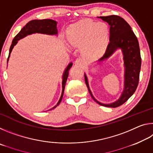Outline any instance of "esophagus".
<instances>
[{
    "instance_id": "obj_1",
    "label": "esophagus",
    "mask_w": 153,
    "mask_h": 153,
    "mask_svg": "<svg viewBox=\"0 0 153 153\" xmlns=\"http://www.w3.org/2000/svg\"><path fill=\"white\" fill-rule=\"evenodd\" d=\"M75 64L77 65H83L85 64V61L84 59L79 58V59H77L76 61H75Z\"/></svg>"
}]
</instances>
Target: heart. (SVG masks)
<instances>
[{
    "label": "heart",
    "mask_w": 153,
    "mask_h": 153,
    "mask_svg": "<svg viewBox=\"0 0 153 153\" xmlns=\"http://www.w3.org/2000/svg\"><path fill=\"white\" fill-rule=\"evenodd\" d=\"M108 27L105 23L84 20L72 26L68 40L72 46H82V53L94 59L104 53L108 43Z\"/></svg>",
    "instance_id": "b5f03b06"
}]
</instances>
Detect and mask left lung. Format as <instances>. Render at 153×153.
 <instances>
[{"mask_svg": "<svg viewBox=\"0 0 153 153\" xmlns=\"http://www.w3.org/2000/svg\"><path fill=\"white\" fill-rule=\"evenodd\" d=\"M108 23L110 26L109 43L107 50L98 61H102L113 55L117 49H121L124 61L123 90L117 100L109 104H104L96 99L92 95L88 85L86 74H84L85 82L91 97L101 106L115 108L123 105L135 92L138 85L140 71L141 67V56L139 43L131 28L123 18L117 15L98 17Z\"/></svg>", "mask_w": 153, "mask_h": 153, "instance_id": "1", "label": "left lung"}]
</instances>
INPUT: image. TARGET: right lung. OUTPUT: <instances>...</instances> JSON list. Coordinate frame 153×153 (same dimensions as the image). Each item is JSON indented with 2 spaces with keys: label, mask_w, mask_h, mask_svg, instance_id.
Masks as SVG:
<instances>
[{
  "label": "right lung",
  "mask_w": 153,
  "mask_h": 153,
  "mask_svg": "<svg viewBox=\"0 0 153 153\" xmlns=\"http://www.w3.org/2000/svg\"><path fill=\"white\" fill-rule=\"evenodd\" d=\"M56 24L57 22L55 20L53 19H42V20H38V19H34L32 20L27 23V24L25 25V26L21 30L20 32L17 33L16 36L14 38V39L12 41V44L11 45V47L9 49V57L7 59V63L9 61V59L10 56V54H11V51L13 48L14 46L17 45L18 42V40L20 39H22L25 36L27 35L32 34V33H43V34H47V35H57V28H56ZM73 63H70L66 69H65L63 74V79H62V93L61 96L60 97V99L57 102L55 107H53L50 110L53 109V108H56L57 106L60 104L62 98H63L65 86L66 82L67 79V77L69 76V71L72 66Z\"/></svg>",
  "instance_id": "obj_1"
}]
</instances>
